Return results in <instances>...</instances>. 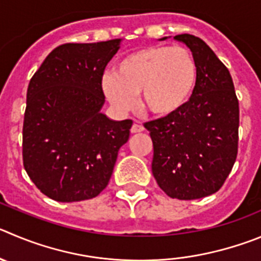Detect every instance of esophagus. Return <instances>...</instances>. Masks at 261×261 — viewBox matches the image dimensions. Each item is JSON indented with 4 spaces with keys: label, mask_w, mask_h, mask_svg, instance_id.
<instances>
[{
    "label": "esophagus",
    "mask_w": 261,
    "mask_h": 261,
    "mask_svg": "<svg viewBox=\"0 0 261 261\" xmlns=\"http://www.w3.org/2000/svg\"><path fill=\"white\" fill-rule=\"evenodd\" d=\"M144 131V127L142 125H139V123H134L131 126V134H138V133H143Z\"/></svg>",
    "instance_id": "obj_1"
}]
</instances>
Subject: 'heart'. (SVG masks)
Wrapping results in <instances>:
<instances>
[{
  "label": "heart",
  "instance_id": "1",
  "mask_svg": "<svg viewBox=\"0 0 261 261\" xmlns=\"http://www.w3.org/2000/svg\"><path fill=\"white\" fill-rule=\"evenodd\" d=\"M197 82V64L182 46H148L128 54L104 73L101 90L114 109L127 113L142 107L155 117L176 113L189 100Z\"/></svg>",
  "mask_w": 261,
  "mask_h": 261
}]
</instances>
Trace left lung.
<instances>
[{
  "mask_svg": "<svg viewBox=\"0 0 261 261\" xmlns=\"http://www.w3.org/2000/svg\"><path fill=\"white\" fill-rule=\"evenodd\" d=\"M174 40L191 48L197 82L176 113L144 123L153 142L152 172L171 198H203L218 192L232 171L240 107L229 70L206 42L187 33Z\"/></svg>",
  "mask_w": 261,
  "mask_h": 261,
  "instance_id": "left-lung-1",
  "label": "left lung"
}]
</instances>
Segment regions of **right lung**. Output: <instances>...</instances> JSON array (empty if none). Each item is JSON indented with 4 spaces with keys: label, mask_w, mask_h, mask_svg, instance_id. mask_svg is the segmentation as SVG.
Masks as SVG:
<instances>
[{
    "label": "right lung",
    "mask_w": 261,
    "mask_h": 261,
    "mask_svg": "<svg viewBox=\"0 0 261 261\" xmlns=\"http://www.w3.org/2000/svg\"><path fill=\"white\" fill-rule=\"evenodd\" d=\"M121 38L54 48L27 90L23 164L35 186L58 202L96 197L113 172L131 119H109L101 77Z\"/></svg>",
    "instance_id": "add662e5"
}]
</instances>
